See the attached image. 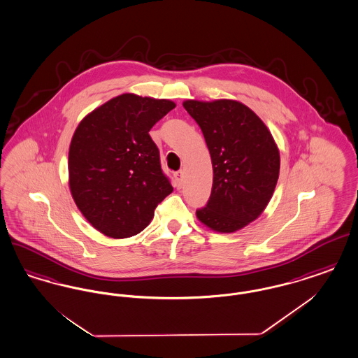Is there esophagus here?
Returning a JSON list of instances; mask_svg holds the SVG:
<instances>
[{
    "label": "esophagus",
    "instance_id": "obj_1",
    "mask_svg": "<svg viewBox=\"0 0 358 358\" xmlns=\"http://www.w3.org/2000/svg\"><path fill=\"white\" fill-rule=\"evenodd\" d=\"M182 176H184V171H182L174 173V178H176V181H177L178 185H181V182H182Z\"/></svg>",
    "mask_w": 358,
    "mask_h": 358
}]
</instances>
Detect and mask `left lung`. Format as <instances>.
I'll return each instance as SVG.
<instances>
[{
  "label": "left lung",
  "instance_id": "obj_1",
  "mask_svg": "<svg viewBox=\"0 0 358 358\" xmlns=\"http://www.w3.org/2000/svg\"><path fill=\"white\" fill-rule=\"evenodd\" d=\"M200 126L213 168L208 204L196 212L205 227L234 234L264 212L279 178L280 155L271 131L238 101L182 103Z\"/></svg>",
  "mask_w": 358,
  "mask_h": 358
}]
</instances>
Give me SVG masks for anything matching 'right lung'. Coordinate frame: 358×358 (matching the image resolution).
I'll list each match as a JSON object with an SVG mask.
<instances>
[{"label":"right lung","instance_id":"add662e5","mask_svg":"<svg viewBox=\"0 0 358 358\" xmlns=\"http://www.w3.org/2000/svg\"><path fill=\"white\" fill-rule=\"evenodd\" d=\"M176 103L122 94L87 114L69 145V187L85 220L104 236L143 231L173 192L149 136Z\"/></svg>","mask_w":358,"mask_h":358}]
</instances>
